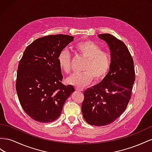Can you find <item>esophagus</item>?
<instances>
[{"label":"esophagus","mask_w":152,"mask_h":152,"mask_svg":"<svg viewBox=\"0 0 152 152\" xmlns=\"http://www.w3.org/2000/svg\"><path fill=\"white\" fill-rule=\"evenodd\" d=\"M76 90L77 91H78V92H83V90L82 88H78V87H76Z\"/></svg>","instance_id":"esophagus-1"}]
</instances>
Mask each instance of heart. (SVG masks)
<instances>
[{
	"mask_svg": "<svg viewBox=\"0 0 152 152\" xmlns=\"http://www.w3.org/2000/svg\"><path fill=\"white\" fill-rule=\"evenodd\" d=\"M76 51L86 59L82 72L69 77L67 83L76 87L82 88L89 85L94 78L100 81L107 76L111 66L110 54L102 51L101 46L92 41H82L76 45ZM57 63L61 71L66 74L71 71V55L66 50L60 51L57 57Z\"/></svg>",
	"mask_w": 152,
	"mask_h": 152,
	"instance_id": "obj_1",
	"label": "heart"
}]
</instances>
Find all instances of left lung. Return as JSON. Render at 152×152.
Segmentation results:
<instances>
[{"label": "left lung", "mask_w": 152, "mask_h": 152, "mask_svg": "<svg viewBox=\"0 0 152 152\" xmlns=\"http://www.w3.org/2000/svg\"><path fill=\"white\" fill-rule=\"evenodd\" d=\"M99 38L110 50L111 66L107 76L99 84L84 92L81 111L88 124L104 126L113 122L126 109L135 80L134 61L126 45L110 34Z\"/></svg>", "instance_id": "8db88e82"}]
</instances>
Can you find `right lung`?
<instances>
[{
  "label": "right lung",
  "mask_w": 152,
  "mask_h": 152,
  "mask_svg": "<svg viewBox=\"0 0 152 152\" xmlns=\"http://www.w3.org/2000/svg\"><path fill=\"white\" fill-rule=\"evenodd\" d=\"M74 37L57 34L37 39L25 49L20 61L16 83L20 104L30 117L41 123L57 120L73 86L62 83L57 63L60 52Z\"/></svg>",
  "instance_id": "obj_1"
}]
</instances>
